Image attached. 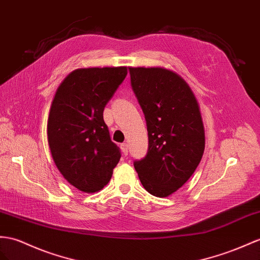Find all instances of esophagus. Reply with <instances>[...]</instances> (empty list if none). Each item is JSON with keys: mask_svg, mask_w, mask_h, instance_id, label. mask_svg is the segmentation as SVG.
Here are the masks:
<instances>
[{"mask_svg": "<svg viewBox=\"0 0 260 260\" xmlns=\"http://www.w3.org/2000/svg\"><path fill=\"white\" fill-rule=\"evenodd\" d=\"M121 150H122L124 156H127V154H128V145L126 143L121 144Z\"/></svg>", "mask_w": 260, "mask_h": 260, "instance_id": "esophagus-1", "label": "esophagus"}]
</instances>
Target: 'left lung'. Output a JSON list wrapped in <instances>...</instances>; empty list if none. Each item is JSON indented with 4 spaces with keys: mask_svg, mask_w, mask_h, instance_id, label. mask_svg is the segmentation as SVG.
<instances>
[{
    "mask_svg": "<svg viewBox=\"0 0 260 260\" xmlns=\"http://www.w3.org/2000/svg\"><path fill=\"white\" fill-rule=\"evenodd\" d=\"M148 132L147 154L134 161L143 187L165 198L188 181L204 151V128L190 86L164 68H129Z\"/></svg>",
    "mask_w": 260,
    "mask_h": 260,
    "instance_id": "8db88e82",
    "label": "left lung"
}]
</instances>
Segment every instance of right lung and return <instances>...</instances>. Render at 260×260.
<instances>
[{
	"mask_svg": "<svg viewBox=\"0 0 260 260\" xmlns=\"http://www.w3.org/2000/svg\"><path fill=\"white\" fill-rule=\"evenodd\" d=\"M126 75V67L75 70L52 101L47 127L52 159L66 180L86 193L109 183L121 158L103 111Z\"/></svg>",
	"mask_w": 260,
	"mask_h": 260,
	"instance_id": "obj_1",
	"label": "right lung"
}]
</instances>
